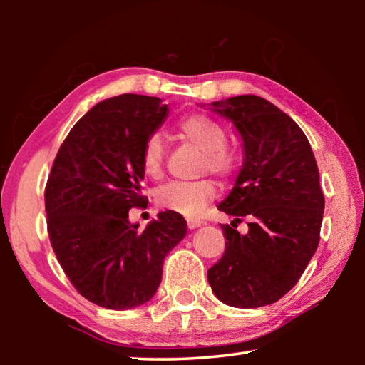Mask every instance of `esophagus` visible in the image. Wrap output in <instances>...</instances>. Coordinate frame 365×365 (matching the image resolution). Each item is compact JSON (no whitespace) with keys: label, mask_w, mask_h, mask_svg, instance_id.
Masks as SVG:
<instances>
[{"label":"esophagus","mask_w":365,"mask_h":365,"mask_svg":"<svg viewBox=\"0 0 365 365\" xmlns=\"http://www.w3.org/2000/svg\"><path fill=\"white\" fill-rule=\"evenodd\" d=\"M187 225H188L190 230H195V228L202 225V220H200V219H188L187 220Z\"/></svg>","instance_id":"obj_1"}]
</instances>
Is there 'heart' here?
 Returning <instances> with one entry per match:
<instances>
[{
	"mask_svg": "<svg viewBox=\"0 0 365 365\" xmlns=\"http://www.w3.org/2000/svg\"><path fill=\"white\" fill-rule=\"evenodd\" d=\"M177 130L183 140L205 154L201 170L228 178L238 169V154L228 150L227 132L217 120L205 114H191L178 122ZM165 145L160 135L153 133L146 138L141 150V165L145 174L158 180L164 175ZM217 196L212 180H197L190 183L174 182L159 190L158 202L160 207L185 217H197L205 207Z\"/></svg>",
	"mask_w": 365,
	"mask_h": 365,
	"instance_id": "obj_1",
	"label": "heart"
}]
</instances>
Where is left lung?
Returning a JSON list of instances; mask_svg holds the SVG:
<instances>
[{
	"label": "left lung",
	"mask_w": 365,
	"mask_h": 365,
	"mask_svg": "<svg viewBox=\"0 0 365 365\" xmlns=\"http://www.w3.org/2000/svg\"><path fill=\"white\" fill-rule=\"evenodd\" d=\"M243 140L242 170L217 206L233 215L220 225L225 251L207 270L214 294L233 307H262L298 283L320 240L325 200L311 145L292 117L261 96L212 103ZM249 220V233L236 227Z\"/></svg>",
	"instance_id": "1"
}]
</instances>
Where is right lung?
Instances as JSON below:
<instances>
[{
    "label": "right lung",
    "instance_id": "obj_1",
    "mask_svg": "<svg viewBox=\"0 0 365 365\" xmlns=\"http://www.w3.org/2000/svg\"><path fill=\"white\" fill-rule=\"evenodd\" d=\"M159 98L119 95L91 108L67 135L45 190L49 242L77 292L123 311L150 301L165 256L187 235L180 214L159 212L143 232L128 211L141 207V150L163 125Z\"/></svg>",
    "mask_w": 365,
    "mask_h": 365
}]
</instances>
